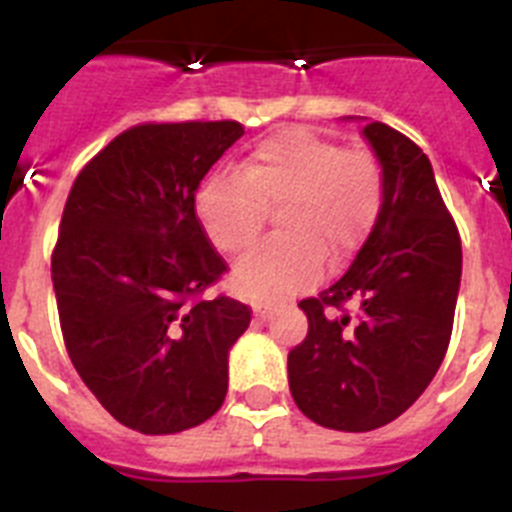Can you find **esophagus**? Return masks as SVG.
<instances>
[{
  "label": "esophagus",
  "mask_w": 512,
  "mask_h": 512,
  "mask_svg": "<svg viewBox=\"0 0 512 512\" xmlns=\"http://www.w3.org/2000/svg\"><path fill=\"white\" fill-rule=\"evenodd\" d=\"M253 315L259 320H266L271 315V305H266V302H253Z\"/></svg>",
  "instance_id": "34e87169"
}]
</instances>
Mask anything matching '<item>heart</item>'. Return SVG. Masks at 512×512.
<instances>
[{"label": "heart", "instance_id": "b5f03b06", "mask_svg": "<svg viewBox=\"0 0 512 512\" xmlns=\"http://www.w3.org/2000/svg\"><path fill=\"white\" fill-rule=\"evenodd\" d=\"M387 176L372 148H343L307 128L261 138L241 171H217L197 197L205 233L225 256L256 246L279 207V233L235 269L238 289L253 297L295 295L330 264L351 259L372 233L384 207Z\"/></svg>", "mask_w": 512, "mask_h": 512}]
</instances>
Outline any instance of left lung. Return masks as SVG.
Wrapping results in <instances>:
<instances>
[{"mask_svg":"<svg viewBox=\"0 0 512 512\" xmlns=\"http://www.w3.org/2000/svg\"><path fill=\"white\" fill-rule=\"evenodd\" d=\"M387 176L377 225L336 282L300 300L307 336L287 356L297 408L323 428L392 423L436 377L454 328L461 238L431 161L408 135L366 122Z\"/></svg>","mask_w":512,"mask_h":512,"instance_id":"8db88e82","label":"left lung"}]
</instances>
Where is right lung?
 <instances>
[{
    "instance_id": "right-lung-1",
    "label": "right lung",
    "mask_w": 512,
    "mask_h": 512,
    "mask_svg": "<svg viewBox=\"0 0 512 512\" xmlns=\"http://www.w3.org/2000/svg\"><path fill=\"white\" fill-rule=\"evenodd\" d=\"M235 120L140 122L76 176L51 256L66 351L102 408L133 431L205 423L228 395V351L251 307L205 297L228 264L194 192L235 140Z\"/></svg>"
}]
</instances>
